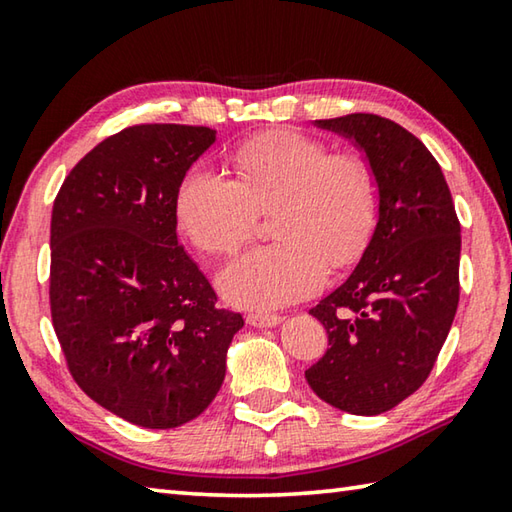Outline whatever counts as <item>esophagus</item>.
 I'll list each match as a JSON object with an SVG mask.
<instances>
[{
	"label": "esophagus",
	"instance_id": "obj_1",
	"mask_svg": "<svg viewBox=\"0 0 512 512\" xmlns=\"http://www.w3.org/2000/svg\"><path fill=\"white\" fill-rule=\"evenodd\" d=\"M246 323L253 327H275L282 323V316L277 314H262V311H253V314L246 316Z\"/></svg>",
	"mask_w": 512,
	"mask_h": 512
}]
</instances>
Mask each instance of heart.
Here are the masks:
<instances>
[{
  "label": "heart",
  "instance_id": "heart-1",
  "mask_svg": "<svg viewBox=\"0 0 512 512\" xmlns=\"http://www.w3.org/2000/svg\"><path fill=\"white\" fill-rule=\"evenodd\" d=\"M237 180L194 167L180 180L178 221L210 255H230L253 235L257 210H271V244L239 255L219 273V289L239 307H284L320 289L329 266L363 253L377 221L370 164L329 153L298 131H268L232 155Z\"/></svg>",
  "mask_w": 512,
  "mask_h": 512
}]
</instances>
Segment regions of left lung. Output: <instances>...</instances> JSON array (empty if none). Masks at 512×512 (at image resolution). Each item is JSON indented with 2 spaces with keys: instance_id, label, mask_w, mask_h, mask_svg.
Returning a JSON list of instances; mask_svg holds the SVG:
<instances>
[{
  "instance_id": "left-lung-1",
  "label": "left lung",
  "mask_w": 512,
  "mask_h": 512,
  "mask_svg": "<svg viewBox=\"0 0 512 512\" xmlns=\"http://www.w3.org/2000/svg\"><path fill=\"white\" fill-rule=\"evenodd\" d=\"M316 126L366 153L379 216L348 280L309 309L329 348L305 377L336 409L379 415L424 384L454 323L461 223L443 169L406 128L368 112Z\"/></svg>"
}]
</instances>
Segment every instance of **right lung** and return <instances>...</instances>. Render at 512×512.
Here are the masks:
<instances>
[{
  "label": "right lung",
  "mask_w": 512,
  "mask_h": 512,
  "mask_svg": "<svg viewBox=\"0 0 512 512\" xmlns=\"http://www.w3.org/2000/svg\"><path fill=\"white\" fill-rule=\"evenodd\" d=\"M207 126L142 124L69 171L51 212L49 305L81 391L144 429H173L219 393L241 314L176 235V194L210 149Z\"/></svg>",
  "instance_id": "obj_1"
}]
</instances>
